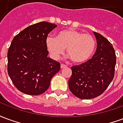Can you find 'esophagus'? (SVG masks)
<instances>
[{
  "label": "esophagus",
  "mask_w": 123,
  "mask_h": 123,
  "mask_svg": "<svg viewBox=\"0 0 123 123\" xmlns=\"http://www.w3.org/2000/svg\"><path fill=\"white\" fill-rule=\"evenodd\" d=\"M67 67V65H65V64H61V68H66Z\"/></svg>",
  "instance_id": "esophagus-1"
}]
</instances>
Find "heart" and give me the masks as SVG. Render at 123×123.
I'll list each match as a JSON object with an SVG mask.
<instances>
[{"label": "heart", "instance_id": "heart-1", "mask_svg": "<svg viewBox=\"0 0 123 123\" xmlns=\"http://www.w3.org/2000/svg\"><path fill=\"white\" fill-rule=\"evenodd\" d=\"M95 40L92 35L73 29L62 30L56 37L49 36L46 39V46L51 56L59 59L67 49V55L75 63L88 61L95 48Z\"/></svg>", "mask_w": 123, "mask_h": 123}]
</instances>
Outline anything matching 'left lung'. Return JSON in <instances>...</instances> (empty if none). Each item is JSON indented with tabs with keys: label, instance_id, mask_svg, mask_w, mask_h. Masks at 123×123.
Returning a JSON list of instances; mask_svg holds the SVG:
<instances>
[{
	"label": "left lung",
	"instance_id": "1",
	"mask_svg": "<svg viewBox=\"0 0 123 123\" xmlns=\"http://www.w3.org/2000/svg\"><path fill=\"white\" fill-rule=\"evenodd\" d=\"M97 49L91 59L72 66L68 80L70 92L77 98L88 99L102 94L115 76L116 55L113 47L105 37L93 31Z\"/></svg>",
	"mask_w": 123,
	"mask_h": 123
}]
</instances>
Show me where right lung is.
<instances>
[{
    "label": "right lung",
    "instance_id": "right-lung-1",
    "mask_svg": "<svg viewBox=\"0 0 123 123\" xmlns=\"http://www.w3.org/2000/svg\"><path fill=\"white\" fill-rule=\"evenodd\" d=\"M56 26L41 22L25 28L12 39L7 53L8 74L24 93L37 95L45 92L61 68L60 62L47 57L46 46L48 34Z\"/></svg>",
    "mask_w": 123,
    "mask_h": 123
}]
</instances>
